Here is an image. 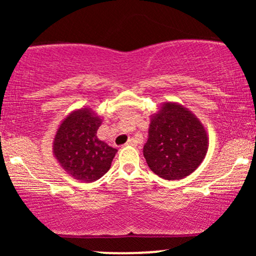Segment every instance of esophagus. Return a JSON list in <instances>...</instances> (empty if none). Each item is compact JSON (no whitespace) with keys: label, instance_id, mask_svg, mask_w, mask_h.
<instances>
[{"label":"esophagus","instance_id":"34e87169","mask_svg":"<svg viewBox=\"0 0 256 256\" xmlns=\"http://www.w3.org/2000/svg\"><path fill=\"white\" fill-rule=\"evenodd\" d=\"M138 144V140L136 138H130V140H128V143H126V146H136Z\"/></svg>","mask_w":256,"mask_h":256}]
</instances>
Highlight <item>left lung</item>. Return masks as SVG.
Wrapping results in <instances>:
<instances>
[{
    "instance_id": "obj_1",
    "label": "left lung",
    "mask_w": 256,
    "mask_h": 256,
    "mask_svg": "<svg viewBox=\"0 0 256 256\" xmlns=\"http://www.w3.org/2000/svg\"><path fill=\"white\" fill-rule=\"evenodd\" d=\"M208 144V134L198 116L178 102L168 101L150 116L143 155L155 174L176 180L201 165Z\"/></svg>"
}]
</instances>
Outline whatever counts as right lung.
Segmentation results:
<instances>
[{
    "mask_svg": "<svg viewBox=\"0 0 256 256\" xmlns=\"http://www.w3.org/2000/svg\"><path fill=\"white\" fill-rule=\"evenodd\" d=\"M102 118L90 107L72 110L58 125L52 154L61 168L80 182H95L107 173L116 149L98 138Z\"/></svg>",
    "mask_w": 256,
    "mask_h": 256,
    "instance_id": "obj_1",
    "label": "right lung"
}]
</instances>
